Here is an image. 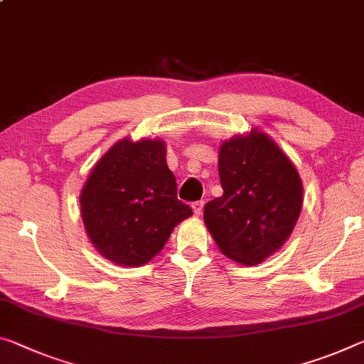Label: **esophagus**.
I'll list each match as a JSON object with an SVG mask.
<instances>
[{
	"label": "esophagus",
	"mask_w": 364,
	"mask_h": 364,
	"mask_svg": "<svg viewBox=\"0 0 364 364\" xmlns=\"http://www.w3.org/2000/svg\"><path fill=\"white\" fill-rule=\"evenodd\" d=\"M191 207H193V210H194L196 215H200V213H203L204 203H203V200H196V203L191 204Z\"/></svg>",
	"instance_id": "34e87169"
}]
</instances>
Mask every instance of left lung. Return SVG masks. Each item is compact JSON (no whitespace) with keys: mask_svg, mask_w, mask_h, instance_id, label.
Instances as JSON below:
<instances>
[{"mask_svg":"<svg viewBox=\"0 0 364 364\" xmlns=\"http://www.w3.org/2000/svg\"><path fill=\"white\" fill-rule=\"evenodd\" d=\"M223 194L204 207V222L225 256L261 264L280 250L301 212L295 166L261 131L233 137L218 152Z\"/></svg>","mask_w":364,"mask_h":364,"instance_id":"left-lung-1","label":"left lung"}]
</instances>
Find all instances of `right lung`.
<instances>
[{"label":"right lung","mask_w":364,"mask_h":364,"mask_svg":"<svg viewBox=\"0 0 364 364\" xmlns=\"http://www.w3.org/2000/svg\"><path fill=\"white\" fill-rule=\"evenodd\" d=\"M165 154L159 139H123L90 171L80 193V212L90 241L109 261L149 262L173 228L193 213L178 199Z\"/></svg>","instance_id":"add662e5"}]
</instances>
